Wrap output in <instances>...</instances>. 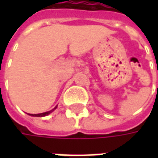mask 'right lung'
<instances>
[{"label": "right lung", "mask_w": 158, "mask_h": 158, "mask_svg": "<svg viewBox=\"0 0 158 158\" xmlns=\"http://www.w3.org/2000/svg\"><path fill=\"white\" fill-rule=\"evenodd\" d=\"M56 108H57V106H55L53 109H52L51 111H48V112H42V113H38V114H30V113H29V115L33 116V117H45V116H47L48 114H50L51 112H53Z\"/></svg>", "instance_id": "obj_1"}]
</instances>
